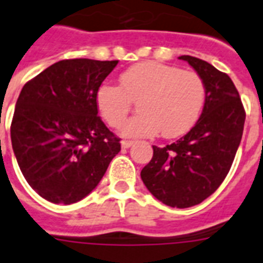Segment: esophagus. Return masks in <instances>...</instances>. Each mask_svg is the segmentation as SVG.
Here are the masks:
<instances>
[{"instance_id":"esophagus-1","label":"esophagus","mask_w":263,"mask_h":263,"mask_svg":"<svg viewBox=\"0 0 263 263\" xmlns=\"http://www.w3.org/2000/svg\"><path fill=\"white\" fill-rule=\"evenodd\" d=\"M132 144H134L132 140H121V147H123V148H129Z\"/></svg>"}]
</instances>
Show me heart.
<instances>
[{"instance_id": "1", "label": "heart", "mask_w": 263, "mask_h": 263, "mask_svg": "<svg viewBox=\"0 0 263 263\" xmlns=\"http://www.w3.org/2000/svg\"><path fill=\"white\" fill-rule=\"evenodd\" d=\"M97 108L110 127H120L138 102L139 115L120 129L125 138H165L186 134L197 121L205 101V85L197 72L158 62H142L125 70L120 86L98 87Z\"/></svg>"}]
</instances>
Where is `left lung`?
Returning a JSON list of instances; mask_svg holds the SVG:
<instances>
[{
  "label": "left lung",
  "instance_id": "1",
  "mask_svg": "<svg viewBox=\"0 0 263 263\" xmlns=\"http://www.w3.org/2000/svg\"><path fill=\"white\" fill-rule=\"evenodd\" d=\"M205 85L201 116L186 135L154 155L140 177L154 197L173 208L202 202L220 186L240 144L246 113L231 78L211 63L182 55Z\"/></svg>",
  "mask_w": 263,
  "mask_h": 263
}]
</instances>
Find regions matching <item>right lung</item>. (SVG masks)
<instances>
[{"label": "right lung", "mask_w": 263, "mask_h": 263, "mask_svg": "<svg viewBox=\"0 0 263 263\" xmlns=\"http://www.w3.org/2000/svg\"><path fill=\"white\" fill-rule=\"evenodd\" d=\"M119 61L66 59L27 82L17 98L10 139L23 176L54 204L86 197L120 151L100 119L98 87Z\"/></svg>", "instance_id": "right-lung-1"}]
</instances>
